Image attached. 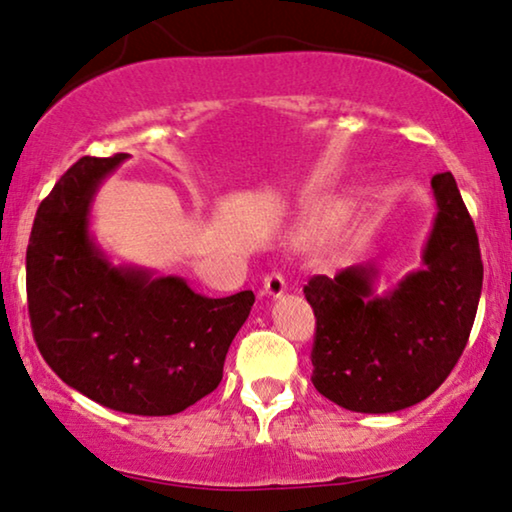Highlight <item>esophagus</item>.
I'll return each instance as SVG.
<instances>
[{"label": "esophagus", "instance_id": "esophagus-1", "mask_svg": "<svg viewBox=\"0 0 512 512\" xmlns=\"http://www.w3.org/2000/svg\"><path fill=\"white\" fill-rule=\"evenodd\" d=\"M285 290H287V283H285V278L280 276V273L273 271V273H269V276L264 278V287H262V292H264V294H269V297H273V299L283 297Z\"/></svg>", "mask_w": 512, "mask_h": 512}]
</instances>
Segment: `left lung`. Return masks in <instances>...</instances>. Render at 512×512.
Returning <instances> with one entry per match:
<instances>
[{
  "mask_svg": "<svg viewBox=\"0 0 512 512\" xmlns=\"http://www.w3.org/2000/svg\"><path fill=\"white\" fill-rule=\"evenodd\" d=\"M436 220L422 266L390 292L355 264L304 287L315 313L313 385L355 413H397L436 392L469 341L482 290L478 234L450 171L431 178Z\"/></svg>",
  "mask_w": 512,
  "mask_h": 512,
  "instance_id": "obj_1",
  "label": "left lung"
}]
</instances>
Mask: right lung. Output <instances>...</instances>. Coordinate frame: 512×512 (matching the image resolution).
Instances as JSON below:
<instances>
[{
	"mask_svg": "<svg viewBox=\"0 0 512 512\" xmlns=\"http://www.w3.org/2000/svg\"><path fill=\"white\" fill-rule=\"evenodd\" d=\"M125 160L81 157L41 201L27 246V306L39 352L69 387L118 413L174 415L220 385L255 294L211 299L185 278L106 257L90 211Z\"/></svg>",
	"mask_w": 512,
	"mask_h": 512,
	"instance_id": "obj_1",
	"label": "right lung"
}]
</instances>
